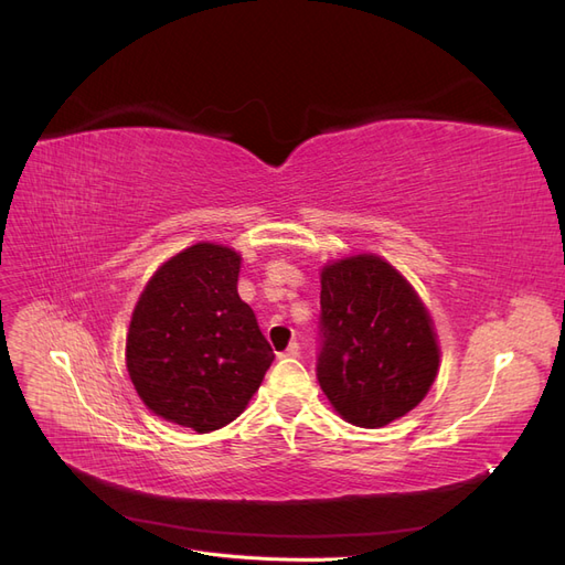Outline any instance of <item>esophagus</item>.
Instances as JSON below:
<instances>
[{
  "mask_svg": "<svg viewBox=\"0 0 565 565\" xmlns=\"http://www.w3.org/2000/svg\"><path fill=\"white\" fill-rule=\"evenodd\" d=\"M299 344H297V341H292V344H289L282 353H280V358H299Z\"/></svg>",
  "mask_w": 565,
  "mask_h": 565,
  "instance_id": "34e87169",
  "label": "esophagus"
}]
</instances>
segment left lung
<instances>
[{
	"mask_svg": "<svg viewBox=\"0 0 565 565\" xmlns=\"http://www.w3.org/2000/svg\"><path fill=\"white\" fill-rule=\"evenodd\" d=\"M318 382L363 429L407 415L429 393L440 351L429 311L382 256L358 254L320 273Z\"/></svg>",
	"mask_w": 565,
	"mask_h": 565,
	"instance_id": "1",
	"label": "left lung"
}]
</instances>
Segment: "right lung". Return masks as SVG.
Segmentation results:
<instances>
[{"mask_svg": "<svg viewBox=\"0 0 565 565\" xmlns=\"http://www.w3.org/2000/svg\"><path fill=\"white\" fill-rule=\"evenodd\" d=\"M237 273L241 254L198 243L156 270L131 313L136 393L158 417L198 434L241 417L276 358L237 295Z\"/></svg>", "mask_w": 565, "mask_h": 565, "instance_id": "right-lung-1", "label": "right lung"}]
</instances>
